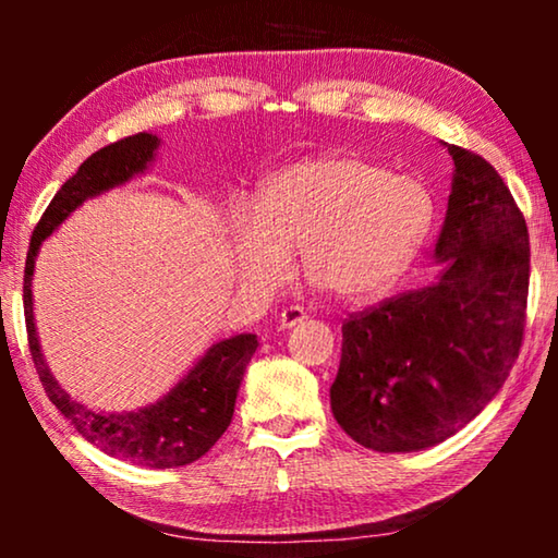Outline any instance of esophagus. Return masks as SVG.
<instances>
[{
	"mask_svg": "<svg viewBox=\"0 0 558 558\" xmlns=\"http://www.w3.org/2000/svg\"><path fill=\"white\" fill-rule=\"evenodd\" d=\"M305 317H307L305 310L298 307V305H292V307L282 310V313L278 315V323H280L282 329H290V327H295L298 323H302V319H305Z\"/></svg>",
	"mask_w": 558,
	"mask_h": 558,
	"instance_id": "34e87169",
	"label": "esophagus"
}]
</instances>
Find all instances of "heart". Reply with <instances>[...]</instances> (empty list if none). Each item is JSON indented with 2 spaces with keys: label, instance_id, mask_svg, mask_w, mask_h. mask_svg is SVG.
<instances>
[{
  "label": "heart",
  "instance_id": "heart-1",
  "mask_svg": "<svg viewBox=\"0 0 558 558\" xmlns=\"http://www.w3.org/2000/svg\"><path fill=\"white\" fill-rule=\"evenodd\" d=\"M430 221V192L415 177L389 174L362 155H325L272 177L258 211L235 209L233 263L245 282L272 288L288 276V251H300L310 282L369 302L403 278Z\"/></svg>",
  "mask_w": 558,
  "mask_h": 558
}]
</instances>
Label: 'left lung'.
<instances>
[{"mask_svg": "<svg viewBox=\"0 0 558 558\" xmlns=\"http://www.w3.org/2000/svg\"><path fill=\"white\" fill-rule=\"evenodd\" d=\"M426 288L349 315L329 389L359 446L413 452L465 428L502 389L526 325L529 233L497 169L465 147Z\"/></svg>", "mask_w": 558, "mask_h": 558, "instance_id": "left-lung-1", "label": "left lung"}]
</instances>
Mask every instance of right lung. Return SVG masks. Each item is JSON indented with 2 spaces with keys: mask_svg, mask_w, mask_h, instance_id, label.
Returning <instances> with one entry per match:
<instances>
[{
  "mask_svg": "<svg viewBox=\"0 0 558 558\" xmlns=\"http://www.w3.org/2000/svg\"><path fill=\"white\" fill-rule=\"evenodd\" d=\"M159 140L149 132H137L93 153L65 182L32 233L24 268V319L29 352L36 374L49 401L59 409L83 438L112 458H122L145 468H179L199 460L231 426L235 396L243 381L245 366L258 349L256 335H235L216 342L192 372L157 403L130 413H96L88 405L73 401L44 362L39 337L34 327L32 276L34 258L44 239L63 223L73 209L108 189L125 184L155 159Z\"/></svg>",
  "mask_w": 558,
  "mask_h": 558,
  "instance_id": "1",
  "label": "right lung"
}]
</instances>
